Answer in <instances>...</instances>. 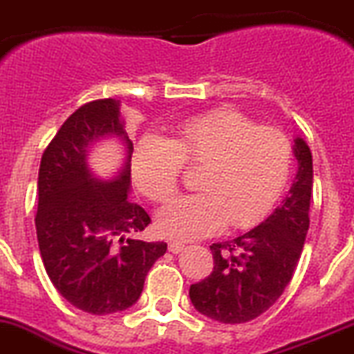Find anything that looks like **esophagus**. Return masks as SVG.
<instances>
[{"label":"esophagus","instance_id":"34e87169","mask_svg":"<svg viewBox=\"0 0 354 354\" xmlns=\"http://www.w3.org/2000/svg\"><path fill=\"white\" fill-rule=\"evenodd\" d=\"M183 248H185V244H183V242H178V241L169 242V251H171V253H180Z\"/></svg>","mask_w":354,"mask_h":354}]
</instances>
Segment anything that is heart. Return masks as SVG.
Segmentation results:
<instances>
[{"label": "heart", "instance_id": "heart-1", "mask_svg": "<svg viewBox=\"0 0 354 354\" xmlns=\"http://www.w3.org/2000/svg\"><path fill=\"white\" fill-rule=\"evenodd\" d=\"M294 147L278 128L258 126L236 110H219L183 122L169 139L147 135L131 162L137 189L155 203L176 194L185 167H203L199 194L160 210L156 228L192 241L223 230L248 228L274 207L290 178Z\"/></svg>", "mask_w": 354, "mask_h": 354}]
</instances>
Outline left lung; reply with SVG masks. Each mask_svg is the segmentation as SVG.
I'll use <instances>...</instances> for the list:
<instances>
[{"mask_svg": "<svg viewBox=\"0 0 354 354\" xmlns=\"http://www.w3.org/2000/svg\"><path fill=\"white\" fill-rule=\"evenodd\" d=\"M296 181L262 224L232 241L212 244L214 270L190 285L194 308L223 324L257 319L283 294L299 262L310 226L313 165L310 147L297 137Z\"/></svg>", "mask_w": 354, "mask_h": 354, "instance_id": "8db88e82", "label": "left lung"}]
</instances>
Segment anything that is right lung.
<instances>
[{
  "instance_id": "obj_1",
  "label": "right lung",
  "mask_w": 354,
  "mask_h": 354,
  "mask_svg": "<svg viewBox=\"0 0 354 354\" xmlns=\"http://www.w3.org/2000/svg\"><path fill=\"white\" fill-rule=\"evenodd\" d=\"M118 136L127 149L122 173L109 182L92 177L86 153L94 142ZM133 142L119 101L96 100L67 118L48 144L39 169L37 241L49 279L71 305L94 315L137 303L165 242L133 239L151 223L128 198Z\"/></svg>"
}]
</instances>
